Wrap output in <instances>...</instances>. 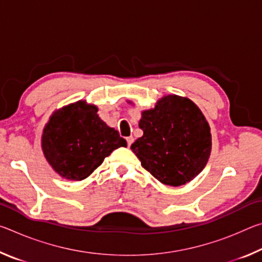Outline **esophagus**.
<instances>
[{"label": "esophagus", "mask_w": 262, "mask_h": 262, "mask_svg": "<svg viewBox=\"0 0 262 262\" xmlns=\"http://www.w3.org/2000/svg\"><path fill=\"white\" fill-rule=\"evenodd\" d=\"M126 140H127V144H128V147H130L133 142H134V137H133V136H128Z\"/></svg>", "instance_id": "obj_1"}]
</instances>
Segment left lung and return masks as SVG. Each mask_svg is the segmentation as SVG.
Masks as SVG:
<instances>
[{
    "mask_svg": "<svg viewBox=\"0 0 262 262\" xmlns=\"http://www.w3.org/2000/svg\"><path fill=\"white\" fill-rule=\"evenodd\" d=\"M143 136L130 149L142 167L162 184L180 186L195 178L210 156L211 134L205 115L192 100L170 95L144 111Z\"/></svg>",
    "mask_w": 262,
    "mask_h": 262,
    "instance_id": "left-lung-1",
    "label": "left lung"
}]
</instances>
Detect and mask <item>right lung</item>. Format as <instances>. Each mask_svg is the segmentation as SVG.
Segmentation results:
<instances>
[{"label":"right lung","instance_id":"obj_1","mask_svg":"<svg viewBox=\"0 0 262 262\" xmlns=\"http://www.w3.org/2000/svg\"><path fill=\"white\" fill-rule=\"evenodd\" d=\"M97 111L96 106L78 101L53 115L43 129V155L66 179H85L113 150L127 147L126 140Z\"/></svg>","mask_w":262,"mask_h":262}]
</instances>
